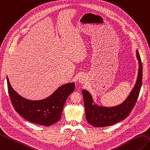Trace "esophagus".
Here are the masks:
<instances>
[{
    "label": "esophagus",
    "mask_w": 150,
    "mask_h": 150,
    "mask_svg": "<svg viewBox=\"0 0 150 150\" xmlns=\"http://www.w3.org/2000/svg\"><path fill=\"white\" fill-rule=\"evenodd\" d=\"M79 81L81 83H83L85 81V78L83 77V76H81L79 78Z\"/></svg>",
    "instance_id": "obj_1"
}]
</instances>
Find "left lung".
Wrapping results in <instances>:
<instances>
[{
    "mask_svg": "<svg viewBox=\"0 0 150 150\" xmlns=\"http://www.w3.org/2000/svg\"><path fill=\"white\" fill-rule=\"evenodd\" d=\"M139 60V73L137 82L127 99L122 104L114 107H101L94 104L91 95L83 90L85 115L88 122L95 127H105L124 120L132 111L137 101L142 81V65L139 52L137 51Z\"/></svg>",
    "mask_w": 150,
    "mask_h": 150,
    "instance_id": "left-lung-1",
    "label": "left lung"
}]
</instances>
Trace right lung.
Instances as JSON below:
<instances>
[{
  "instance_id": "right-lung-1",
  "label": "right lung",
  "mask_w": 150,
  "mask_h": 150,
  "mask_svg": "<svg viewBox=\"0 0 150 150\" xmlns=\"http://www.w3.org/2000/svg\"><path fill=\"white\" fill-rule=\"evenodd\" d=\"M8 89L13 106L23 118L35 124L51 126L61 118L69 96L74 91V83L62 85L49 97L40 101L23 98L11 87L7 76Z\"/></svg>"
}]
</instances>
